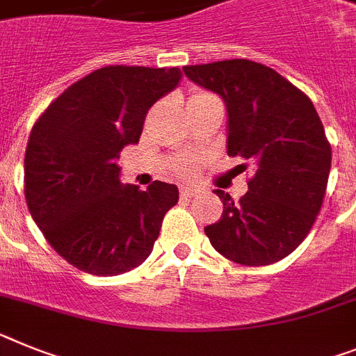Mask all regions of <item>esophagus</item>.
<instances>
[{
    "instance_id": "obj_1",
    "label": "esophagus",
    "mask_w": 356,
    "mask_h": 356,
    "mask_svg": "<svg viewBox=\"0 0 356 356\" xmlns=\"http://www.w3.org/2000/svg\"><path fill=\"white\" fill-rule=\"evenodd\" d=\"M198 193L200 189H196V187H193V185H181L180 187V194L181 196H185V198H193V196H196Z\"/></svg>"
}]
</instances>
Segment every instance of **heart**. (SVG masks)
Listing matches in <instances>:
<instances>
[{"mask_svg": "<svg viewBox=\"0 0 356 356\" xmlns=\"http://www.w3.org/2000/svg\"><path fill=\"white\" fill-rule=\"evenodd\" d=\"M207 99H214V95L212 93H207V91H198V93H194L193 97L189 99V102H200V100H207ZM194 163L193 162H181L180 165H178V172H191L193 171Z\"/></svg>", "mask_w": 356, "mask_h": 356, "instance_id": "b5f03b06", "label": "heart"}]
</instances>
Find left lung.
Returning <instances> with one entry per match:
<instances>
[{
	"instance_id": "obj_1",
	"label": "left lung",
	"mask_w": 356,
	"mask_h": 356,
	"mask_svg": "<svg viewBox=\"0 0 356 356\" xmlns=\"http://www.w3.org/2000/svg\"><path fill=\"white\" fill-rule=\"evenodd\" d=\"M185 75L214 91L229 111V156H241L254 176L239 202H223L218 223L205 227L211 245L247 266L272 265L296 250L321 212L331 145L314 102L268 66L248 59L184 66Z\"/></svg>"
}]
</instances>
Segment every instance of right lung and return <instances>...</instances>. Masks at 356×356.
I'll use <instances>...</instances> for the list:
<instances>
[{"mask_svg": "<svg viewBox=\"0 0 356 356\" xmlns=\"http://www.w3.org/2000/svg\"><path fill=\"white\" fill-rule=\"evenodd\" d=\"M180 79L178 68L104 66L66 88L33 124L26 205L50 247L75 268L111 277L153 250L178 187L122 185L115 160L138 142L149 108Z\"/></svg>", "mask_w": 356, "mask_h": 356, "instance_id": "1", "label": "right lung"}]
</instances>
